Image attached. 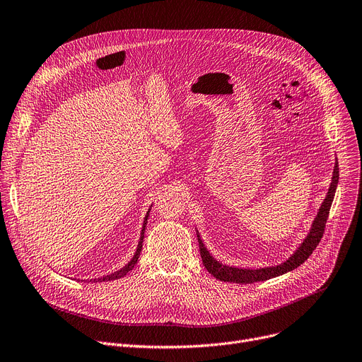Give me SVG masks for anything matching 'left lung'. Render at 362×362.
Listing matches in <instances>:
<instances>
[{
	"label": "left lung",
	"mask_w": 362,
	"mask_h": 362,
	"mask_svg": "<svg viewBox=\"0 0 362 362\" xmlns=\"http://www.w3.org/2000/svg\"><path fill=\"white\" fill-rule=\"evenodd\" d=\"M337 182H339V164H337V158H336L332 183L329 186L327 195L318 208V213H317L314 221L311 223L310 232L305 236V239L300 242L298 250L286 261H283L277 265H270V267H259V269H245V267H235V265H227L213 257V254L208 251V248L205 246L199 232L197 230L204 267L208 270V273L213 274L216 279H218L221 281L242 283V284L264 281V280H269V279H273V277H277V276H281L284 273L295 270L302 262H305L308 259V257L313 254L315 246L318 245L322 233H325V227H326L330 206H332V202H333V198L336 194Z\"/></svg>",
	"instance_id": "obj_1"
}]
</instances>
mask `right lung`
Returning <instances> with one entry per match:
<instances>
[{"mask_svg": "<svg viewBox=\"0 0 362 362\" xmlns=\"http://www.w3.org/2000/svg\"><path fill=\"white\" fill-rule=\"evenodd\" d=\"M151 210V208H149ZM149 210H148V213H146V216H145V218H144V224H142V230H141V236H139V242H138V246H136V251H135V254H133V257L130 258V261L126 264V265H123L122 269H119L117 272H112V273H110V274H107V276H103V277H98V279H90V280H88V283L89 281H93V283H97V281H108V280H116V279H120V277H124L133 267H135V264L138 262V258H139V254H141V250H142V242H144V235H145V227H146V223H148V216H149Z\"/></svg>", "mask_w": 362, "mask_h": 362, "instance_id": "right-lung-1", "label": "right lung"}]
</instances>
